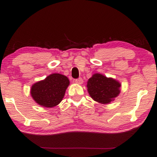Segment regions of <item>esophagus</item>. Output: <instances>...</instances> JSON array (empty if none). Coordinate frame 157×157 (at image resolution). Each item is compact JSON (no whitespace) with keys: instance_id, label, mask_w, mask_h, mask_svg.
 Returning a JSON list of instances; mask_svg holds the SVG:
<instances>
[{"instance_id":"1","label":"esophagus","mask_w":157,"mask_h":157,"mask_svg":"<svg viewBox=\"0 0 157 157\" xmlns=\"http://www.w3.org/2000/svg\"><path fill=\"white\" fill-rule=\"evenodd\" d=\"M75 82H76V83H78V84H82V83H83V79H82V78H78L76 79Z\"/></svg>"}]
</instances>
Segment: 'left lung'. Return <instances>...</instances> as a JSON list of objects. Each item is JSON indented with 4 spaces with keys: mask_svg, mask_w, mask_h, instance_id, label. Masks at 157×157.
Returning a JSON list of instances; mask_svg holds the SVG:
<instances>
[{
    "mask_svg": "<svg viewBox=\"0 0 157 157\" xmlns=\"http://www.w3.org/2000/svg\"><path fill=\"white\" fill-rule=\"evenodd\" d=\"M87 87L90 97L94 100L107 104L119 95L121 84L112 78L95 74L89 78Z\"/></svg>",
    "mask_w": 157,
    "mask_h": 157,
    "instance_id": "8db88e82",
    "label": "left lung"
}]
</instances>
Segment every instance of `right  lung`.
<instances>
[{"label":"right lung","instance_id":"obj_1","mask_svg":"<svg viewBox=\"0 0 157 157\" xmlns=\"http://www.w3.org/2000/svg\"><path fill=\"white\" fill-rule=\"evenodd\" d=\"M69 84V81L67 76L52 74L45 80L33 84L31 89V95L38 105L52 107L62 100Z\"/></svg>","mask_w":157,"mask_h":157}]
</instances>
